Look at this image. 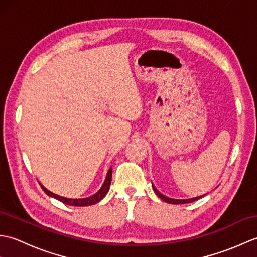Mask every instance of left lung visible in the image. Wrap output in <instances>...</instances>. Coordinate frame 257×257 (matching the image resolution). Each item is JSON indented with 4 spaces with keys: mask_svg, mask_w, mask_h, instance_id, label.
I'll use <instances>...</instances> for the list:
<instances>
[{
    "mask_svg": "<svg viewBox=\"0 0 257 257\" xmlns=\"http://www.w3.org/2000/svg\"><path fill=\"white\" fill-rule=\"evenodd\" d=\"M152 189H154V191L156 192V194L159 196V198L162 200L167 202V203H171V204H185V203H191V202H194L196 200H199L200 198H202V196L204 195H201V196H198V198H192V199H184V200H177V199H171V198H168V196L163 195L162 193H160L159 191H158L156 189V187L154 184H152Z\"/></svg>",
    "mask_w": 257,
    "mask_h": 257,
    "instance_id": "left-lung-1",
    "label": "left lung"
}]
</instances>
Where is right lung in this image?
<instances>
[{
  "instance_id": "right-lung-1",
  "label": "right lung",
  "mask_w": 257,
  "mask_h": 257,
  "mask_svg": "<svg viewBox=\"0 0 257 257\" xmlns=\"http://www.w3.org/2000/svg\"><path fill=\"white\" fill-rule=\"evenodd\" d=\"M111 177H112V169L111 167L109 168V170L107 172V176L105 179V182H103L102 187L99 189L97 193H95L94 195L89 196V198H85V199H67V198H64V196H59L57 194H54L51 191H48L44 185H42L41 183V187L43 189V191L48 195V196H52V198L56 199L58 201L63 202V203L67 204V205H72V206H88V205H92V204H96L97 202H99L100 200H102V198H105V195L108 193L109 188H110V183H111Z\"/></svg>"
}]
</instances>
